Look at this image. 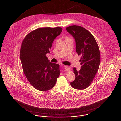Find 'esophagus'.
Masks as SVG:
<instances>
[{
  "instance_id": "obj_1",
  "label": "esophagus",
  "mask_w": 121,
  "mask_h": 121,
  "mask_svg": "<svg viewBox=\"0 0 121 121\" xmlns=\"http://www.w3.org/2000/svg\"><path fill=\"white\" fill-rule=\"evenodd\" d=\"M63 68H64V70L65 71L67 72V71H69V70H70L71 68L69 67H68L66 66H63Z\"/></svg>"
}]
</instances>
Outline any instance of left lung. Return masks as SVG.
Masks as SVG:
<instances>
[{"instance_id": "1", "label": "left lung", "mask_w": 121, "mask_h": 121, "mask_svg": "<svg viewBox=\"0 0 121 121\" xmlns=\"http://www.w3.org/2000/svg\"><path fill=\"white\" fill-rule=\"evenodd\" d=\"M75 39L76 50L80 55L81 69L73 68L75 79L70 84L76 89H84L89 86L96 74L100 63V52L94 37L88 30L78 25L66 28Z\"/></svg>"}]
</instances>
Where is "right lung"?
<instances>
[{"instance_id": "1", "label": "right lung", "mask_w": 121, "mask_h": 121, "mask_svg": "<svg viewBox=\"0 0 121 121\" xmlns=\"http://www.w3.org/2000/svg\"><path fill=\"white\" fill-rule=\"evenodd\" d=\"M62 28H41L26 36L22 43L20 58L23 73L30 83L39 91L53 87L60 74L59 65L50 63L46 56Z\"/></svg>"}]
</instances>
